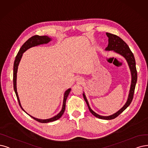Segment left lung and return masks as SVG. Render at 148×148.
<instances>
[{"mask_svg":"<svg viewBox=\"0 0 148 148\" xmlns=\"http://www.w3.org/2000/svg\"><path fill=\"white\" fill-rule=\"evenodd\" d=\"M106 35H107V36L109 38L108 39L109 44L108 47L106 48L105 50L106 51L114 50V51L123 56L127 61L130 70H131L132 80H131V88H130L127 100L126 103H125V104L123 106V107L121 109H120L119 111L116 112V113L109 116H101L97 114L91 109L89 104H88V101L84 93H83V97L85 101L87 104L88 109H89L90 112H91L93 115L100 119L112 120V119H115L116 116H118L120 114H121L122 112L130 105V104L131 103L133 99V97H134L135 85H136V83H137V69H136V64H135V60L134 54L132 53L131 49H129V47L127 45V44L122 39H121L120 37L116 36L115 34H113L109 33H106Z\"/></svg>","mask_w":148,"mask_h":148,"instance_id":"left-lung-1","label":"left lung"}]
</instances>
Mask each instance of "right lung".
Wrapping results in <instances>:
<instances>
[{"instance_id": "1", "label": "right lung", "mask_w": 148, "mask_h": 148, "mask_svg": "<svg viewBox=\"0 0 148 148\" xmlns=\"http://www.w3.org/2000/svg\"><path fill=\"white\" fill-rule=\"evenodd\" d=\"M50 40H51V39L48 36H38V35H35V36H33L32 37H31L29 39H28L26 42L22 45V46L21 47V49L17 53V56H16L15 60H14V67H13V86H14V90L15 92V93L17 97V99L18 100L19 102V104L20 106V107L21 108V109L25 112L23 109L22 108V106L21 104V102L19 100V98L18 96V94H17V86H16V80H17V69H18V66L19 64L21 61V60L22 58V55L23 53H24L27 50H28V49L31 48L32 47H34V46H37L39 45H41V44H47L49 43ZM71 90V88H69L64 93V99H63V104H62V109L61 110V112L59 113L58 114H57L56 115H55V116L51 118V119H45V120H40V119H36V118H34L31 115H29V114H28L27 112L26 113L30 116L32 118H33V119H34L35 120H36L38 122L40 123H49V122H51V121H56L57 120H58L62 116V115H63L64 112L65 111V109H66V99L67 98V97L69 96V94L70 93Z\"/></svg>"}]
</instances>
